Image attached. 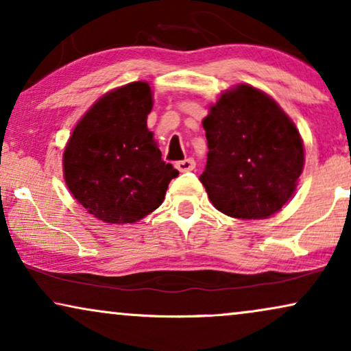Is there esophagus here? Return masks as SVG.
Masks as SVG:
<instances>
[{
    "label": "esophagus",
    "instance_id": "34e87169",
    "mask_svg": "<svg viewBox=\"0 0 351 351\" xmlns=\"http://www.w3.org/2000/svg\"><path fill=\"white\" fill-rule=\"evenodd\" d=\"M195 166H196V162H195L193 158H185V160L176 162V167H177V169H179L180 172L193 171Z\"/></svg>",
    "mask_w": 351,
    "mask_h": 351
}]
</instances>
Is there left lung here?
Instances as JSON below:
<instances>
[{"instance_id":"obj_1","label":"left lung","mask_w":351,"mask_h":351,"mask_svg":"<svg viewBox=\"0 0 351 351\" xmlns=\"http://www.w3.org/2000/svg\"><path fill=\"white\" fill-rule=\"evenodd\" d=\"M203 128L209 152L199 180L214 208L249 220L278 213L304 169V142L280 105L238 84L210 107Z\"/></svg>"}]
</instances>
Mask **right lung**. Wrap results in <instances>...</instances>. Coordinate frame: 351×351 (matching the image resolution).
Wrapping results in <instances>:
<instances>
[{
	"instance_id": "1",
	"label": "right lung",
	"mask_w": 351,
	"mask_h": 351,
	"mask_svg": "<svg viewBox=\"0 0 351 351\" xmlns=\"http://www.w3.org/2000/svg\"><path fill=\"white\" fill-rule=\"evenodd\" d=\"M152 107L148 83H129L100 97L71 132L64 152L65 184L95 219L137 222L160 208L179 176L161 160L148 131Z\"/></svg>"
}]
</instances>
